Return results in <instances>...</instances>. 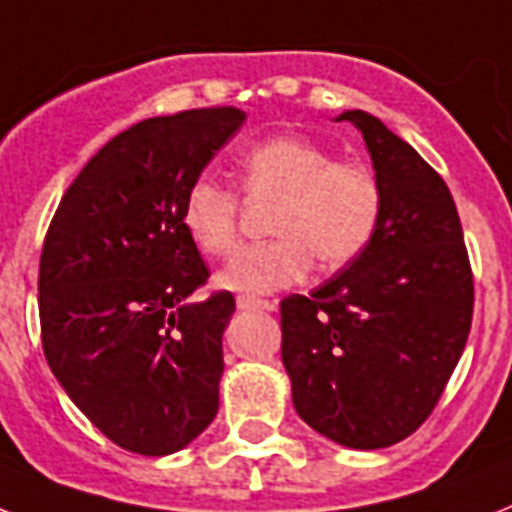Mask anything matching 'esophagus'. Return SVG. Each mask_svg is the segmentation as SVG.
<instances>
[{
  "label": "esophagus",
  "instance_id": "1",
  "mask_svg": "<svg viewBox=\"0 0 512 512\" xmlns=\"http://www.w3.org/2000/svg\"><path fill=\"white\" fill-rule=\"evenodd\" d=\"M236 307L239 310H268L273 313L276 310V302H270V299H257V297H236Z\"/></svg>",
  "mask_w": 512,
  "mask_h": 512
}]
</instances>
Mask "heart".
I'll return each instance as SVG.
<instances>
[{"mask_svg": "<svg viewBox=\"0 0 512 512\" xmlns=\"http://www.w3.org/2000/svg\"><path fill=\"white\" fill-rule=\"evenodd\" d=\"M239 170L249 197L281 194V202L270 220L276 236L239 249L218 273V286L228 292H281L310 273L313 257L336 270L371 247L384 215V189L363 162L336 160L302 136H273L249 147ZM181 226L199 252L228 255L239 239V194L207 176L191 181Z\"/></svg>", "mask_w": 512, "mask_h": 512, "instance_id": "1", "label": "heart"}]
</instances>
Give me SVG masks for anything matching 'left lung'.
<instances>
[{
    "label": "left lung",
    "mask_w": 512,
    "mask_h": 512,
    "mask_svg": "<svg viewBox=\"0 0 512 512\" xmlns=\"http://www.w3.org/2000/svg\"><path fill=\"white\" fill-rule=\"evenodd\" d=\"M384 215L371 247L326 284L281 299V360L299 418L352 450L413 434L442 397L468 342L473 273L442 176L363 110Z\"/></svg>",
    "instance_id": "1"
}]
</instances>
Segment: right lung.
I'll return each instance as SVG.
<instances>
[{
    "instance_id": "right-lung-1",
    "label": "right lung",
    "mask_w": 512,
    "mask_h": 512,
    "mask_svg": "<svg viewBox=\"0 0 512 512\" xmlns=\"http://www.w3.org/2000/svg\"><path fill=\"white\" fill-rule=\"evenodd\" d=\"M236 107L141 120L68 186L39 263L41 344L76 407L118 447L160 458L213 423L234 294L189 299L205 260L181 226L191 181L244 123Z\"/></svg>"
}]
</instances>
